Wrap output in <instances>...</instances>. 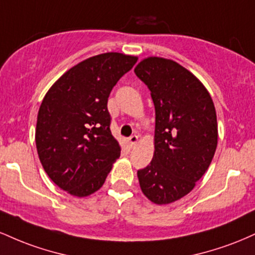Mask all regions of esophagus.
<instances>
[{
	"label": "esophagus",
	"instance_id": "34e87169",
	"mask_svg": "<svg viewBox=\"0 0 255 255\" xmlns=\"http://www.w3.org/2000/svg\"><path fill=\"white\" fill-rule=\"evenodd\" d=\"M137 140H139V136H137V135H131L129 139H128V145H129V147H134V146L136 145Z\"/></svg>",
	"mask_w": 255,
	"mask_h": 255
}]
</instances>
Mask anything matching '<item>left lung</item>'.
<instances>
[{"mask_svg": "<svg viewBox=\"0 0 255 255\" xmlns=\"http://www.w3.org/2000/svg\"><path fill=\"white\" fill-rule=\"evenodd\" d=\"M134 73L151 91L156 110L154 153L137 170L140 188L152 203H174L211 164L218 140L215 104L199 79L172 60L147 57Z\"/></svg>", "mask_w": 255, "mask_h": 255, "instance_id": "left-lung-1", "label": "left lung"}]
</instances>
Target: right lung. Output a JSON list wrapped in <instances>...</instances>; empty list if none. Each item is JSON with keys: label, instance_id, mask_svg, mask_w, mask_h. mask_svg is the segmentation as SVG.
I'll return each mask as SVG.
<instances>
[{"label": "right lung", "instance_id": "obj_1", "mask_svg": "<svg viewBox=\"0 0 255 255\" xmlns=\"http://www.w3.org/2000/svg\"><path fill=\"white\" fill-rule=\"evenodd\" d=\"M136 60L120 52L87 58L64 73L40 104L36 127L40 163L54 183L74 197L98 191L120 157L108 98Z\"/></svg>", "mask_w": 255, "mask_h": 255}]
</instances>
